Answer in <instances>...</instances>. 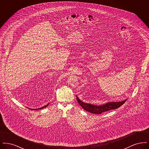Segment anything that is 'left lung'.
I'll return each mask as SVG.
<instances>
[{
  "mask_svg": "<svg viewBox=\"0 0 149 149\" xmlns=\"http://www.w3.org/2000/svg\"><path fill=\"white\" fill-rule=\"evenodd\" d=\"M77 99L80 106L84 110L94 114H101L103 112H107L112 109H117L121 106L123 104H124L126 102V101L127 100V99L123 101H120V102H111L106 103L102 105L97 106V105L86 103L82 102L78 98L77 95Z\"/></svg>",
  "mask_w": 149,
  "mask_h": 149,
  "instance_id": "left-lung-1",
  "label": "left lung"
}]
</instances>
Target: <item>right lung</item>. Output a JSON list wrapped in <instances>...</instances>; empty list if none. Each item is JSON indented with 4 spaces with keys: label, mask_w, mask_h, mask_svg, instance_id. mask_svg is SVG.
<instances>
[{
    "label": "right lung",
    "mask_w": 149,
    "mask_h": 149,
    "mask_svg": "<svg viewBox=\"0 0 149 149\" xmlns=\"http://www.w3.org/2000/svg\"><path fill=\"white\" fill-rule=\"evenodd\" d=\"M49 104V103H48L47 104H46V106H45L42 107H41V108H37V109H31V108H29V109H32V110H38V109H43V108H45V107H46Z\"/></svg>",
    "instance_id": "1"
}]
</instances>
